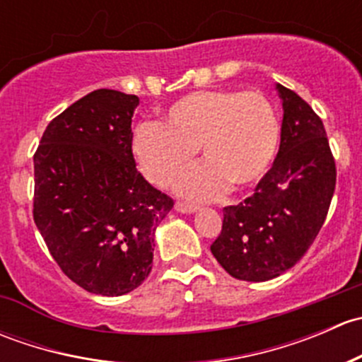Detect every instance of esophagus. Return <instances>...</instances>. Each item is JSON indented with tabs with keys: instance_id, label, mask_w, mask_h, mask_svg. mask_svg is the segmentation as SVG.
<instances>
[{
	"instance_id": "esophagus-1",
	"label": "esophagus",
	"mask_w": 362,
	"mask_h": 362,
	"mask_svg": "<svg viewBox=\"0 0 362 362\" xmlns=\"http://www.w3.org/2000/svg\"><path fill=\"white\" fill-rule=\"evenodd\" d=\"M175 210L180 211V214H194L196 210H198V206H194V204H189V203H175Z\"/></svg>"
}]
</instances>
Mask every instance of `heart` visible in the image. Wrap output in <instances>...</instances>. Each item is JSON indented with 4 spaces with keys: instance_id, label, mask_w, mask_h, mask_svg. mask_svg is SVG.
I'll return each instance as SVG.
<instances>
[{
    "instance_id": "obj_1",
    "label": "heart",
    "mask_w": 362,
    "mask_h": 362,
    "mask_svg": "<svg viewBox=\"0 0 362 362\" xmlns=\"http://www.w3.org/2000/svg\"><path fill=\"white\" fill-rule=\"evenodd\" d=\"M279 144V115L262 93L196 90L171 103L163 122L138 124L131 148L147 180L166 185L191 166L199 147L206 166L182 177L177 191L215 199L228 185L254 187L268 173Z\"/></svg>"
}]
</instances>
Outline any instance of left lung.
<instances>
[{
	"label": "left lung",
	"mask_w": 362,
	"mask_h": 362,
	"mask_svg": "<svg viewBox=\"0 0 362 362\" xmlns=\"http://www.w3.org/2000/svg\"><path fill=\"white\" fill-rule=\"evenodd\" d=\"M284 120L273 166L254 194L224 208L210 250L231 276L266 282L305 255L319 235L337 185V166L320 117L294 90L276 83Z\"/></svg>",
	"instance_id": "obj_1"
}]
</instances>
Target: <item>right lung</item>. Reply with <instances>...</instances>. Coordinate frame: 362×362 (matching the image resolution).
Returning <instances> with one entry per match:
<instances>
[{"label":"right lung","mask_w":362,"mask_h":362,"mask_svg":"<svg viewBox=\"0 0 362 362\" xmlns=\"http://www.w3.org/2000/svg\"><path fill=\"white\" fill-rule=\"evenodd\" d=\"M140 100L98 89L50 120L35 160L33 218L64 275L122 296L152 269L154 233L173 199L136 170L131 117Z\"/></svg>","instance_id":"1"}]
</instances>
